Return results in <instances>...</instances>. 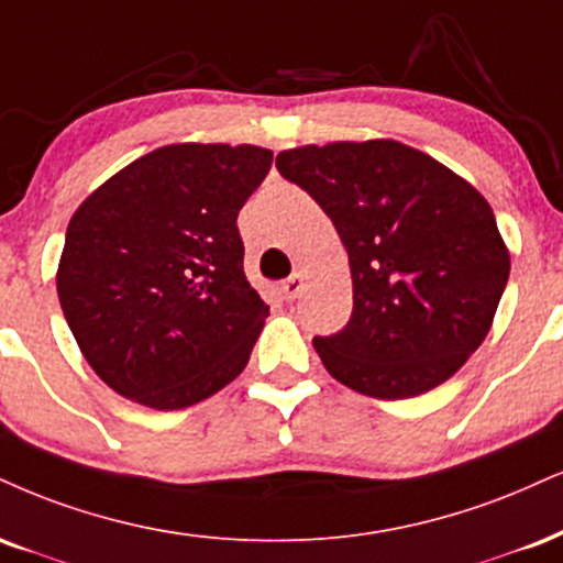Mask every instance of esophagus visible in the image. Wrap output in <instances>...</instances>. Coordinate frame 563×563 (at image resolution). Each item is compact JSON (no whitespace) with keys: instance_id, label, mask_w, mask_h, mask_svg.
Returning <instances> with one entry per match:
<instances>
[{"instance_id":"1","label":"esophagus","mask_w":563,"mask_h":563,"mask_svg":"<svg viewBox=\"0 0 563 563\" xmlns=\"http://www.w3.org/2000/svg\"><path fill=\"white\" fill-rule=\"evenodd\" d=\"M280 290H283V296H286V301L299 299V294L303 290V275L301 273H294L286 283H283Z\"/></svg>"}]
</instances>
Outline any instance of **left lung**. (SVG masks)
I'll return each mask as SVG.
<instances>
[{
  "mask_svg": "<svg viewBox=\"0 0 563 563\" xmlns=\"http://www.w3.org/2000/svg\"><path fill=\"white\" fill-rule=\"evenodd\" d=\"M277 170L333 220L354 311L314 338L346 388L398 401L449 380L479 349L509 280V249L483 194L393 139L286 148Z\"/></svg>",
  "mask_w": 563,
  "mask_h": 563,
  "instance_id": "8db88e82",
  "label": "left lung"
}]
</instances>
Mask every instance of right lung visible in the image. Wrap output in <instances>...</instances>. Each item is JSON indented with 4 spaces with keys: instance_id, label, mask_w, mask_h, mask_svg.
I'll list each match as a JSON object with an SVG mask.
<instances>
[{
    "instance_id": "add662e5",
    "label": "right lung",
    "mask_w": 563,
    "mask_h": 563,
    "mask_svg": "<svg viewBox=\"0 0 563 563\" xmlns=\"http://www.w3.org/2000/svg\"><path fill=\"white\" fill-rule=\"evenodd\" d=\"M273 165L252 144H170L133 159L70 217L57 296L114 393L194 406L246 367L269 307L243 273L241 207Z\"/></svg>"
}]
</instances>
